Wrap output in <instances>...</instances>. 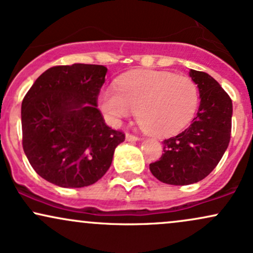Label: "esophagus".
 Listing matches in <instances>:
<instances>
[{"mask_svg":"<svg viewBox=\"0 0 253 253\" xmlns=\"http://www.w3.org/2000/svg\"><path fill=\"white\" fill-rule=\"evenodd\" d=\"M126 139L128 141H136V140H139V136L138 135H134V134H132V133H126Z\"/></svg>","mask_w":253,"mask_h":253,"instance_id":"obj_1","label":"esophagus"}]
</instances>
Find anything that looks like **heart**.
<instances>
[{"label":"heart","mask_w":253,"mask_h":253,"mask_svg":"<svg viewBox=\"0 0 253 253\" xmlns=\"http://www.w3.org/2000/svg\"><path fill=\"white\" fill-rule=\"evenodd\" d=\"M197 102L199 90L190 77L163 71L132 72L100 95L101 109L110 123L119 125L138 113L141 126L157 136L184 128Z\"/></svg>","instance_id":"obj_1"}]
</instances>
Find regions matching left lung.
I'll use <instances>...</instances> for the list:
<instances>
[{
  "mask_svg": "<svg viewBox=\"0 0 253 253\" xmlns=\"http://www.w3.org/2000/svg\"><path fill=\"white\" fill-rule=\"evenodd\" d=\"M189 75L201 97L196 117L187 129L163 140L164 153L150 164L152 175L167 184H193L207 177L222 158L231 139V97L206 72L190 70Z\"/></svg>",
  "mask_w": 253,
  "mask_h": 253,
  "instance_id": "8db88e82",
  "label": "left lung"
}]
</instances>
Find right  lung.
I'll return each instance as SVG.
<instances>
[{
    "label": "right lung",
    "mask_w": 253,
    "mask_h": 253,
    "mask_svg": "<svg viewBox=\"0 0 253 253\" xmlns=\"http://www.w3.org/2000/svg\"><path fill=\"white\" fill-rule=\"evenodd\" d=\"M107 68L57 65L37 78L21 106L22 147L43 179L63 188L94 184L109 169L125 133L97 109Z\"/></svg>",
    "instance_id": "right-lung-1"
}]
</instances>
